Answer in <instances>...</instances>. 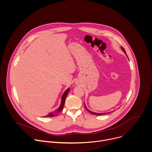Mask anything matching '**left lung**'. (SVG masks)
I'll return each mask as SVG.
<instances>
[{
	"label": "left lung",
	"mask_w": 152,
	"mask_h": 152,
	"mask_svg": "<svg viewBox=\"0 0 152 152\" xmlns=\"http://www.w3.org/2000/svg\"><path fill=\"white\" fill-rule=\"evenodd\" d=\"M121 50L123 51V52L125 53V54L126 55V51L124 50V49L122 47H121ZM126 56H127V55H126ZM127 58H128V56H127ZM84 106H85V108H86V109L88 111H89L90 113H91L92 114H94V115H102V114H108V113H110V112H109V113H94V112H93V111H90V110H89L87 107H86V105H85V103H84Z\"/></svg>",
	"instance_id": "1"
}]
</instances>
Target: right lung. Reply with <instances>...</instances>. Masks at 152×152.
I'll use <instances>...</instances> for the list:
<instances>
[{"label": "right lung", "mask_w": 152, "mask_h": 152, "mask_svg": "<svg viewBox=\"0 0 152 152\" xmlns=\"http://www.w3.org/2000/svg\"><path fill=\"white\" fill-rule=\"evenodd\" d=\"M70 89L69 88H68V89H66L65 92L64 93V94H62V97H61V104L59 107V108H58L56 110H55L53 112H50L48 115H47L45 117H53V116H56L58 115V114L61 112L64 107V104H65V99H66V96L68 95V93H69Z\"/></svg>", "instance_id": "obj_1"}]
</instances>
